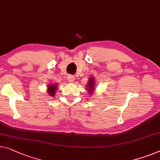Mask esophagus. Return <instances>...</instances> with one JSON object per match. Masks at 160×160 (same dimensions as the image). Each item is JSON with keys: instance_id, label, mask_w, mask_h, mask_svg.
I'll return each mask as SVG.
<instances>
[{"instance_id": "1", "label": "esophagus", "mask_w": 160, "mask_h": 160, "mask_svg": "<svg viewBox=\"0 0 160 160\" xmlns=\"http://www.w3.org/2000/svg\"><path fill=\"white\" fill-rule=\"evenodd\" d=\"M67 79H68L69 82H73V81L75 80V77L73 76L69 75L68 76V77H67Z\"/></svg>"}]
</instances>
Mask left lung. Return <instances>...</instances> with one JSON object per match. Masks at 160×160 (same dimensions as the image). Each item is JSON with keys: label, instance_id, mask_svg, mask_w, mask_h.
Here are the masks:
<instances>
[{"label": "left lung", "instance_id": "8db88e82", "mask_svg": "<svg viewBox=\"0 0 160 160\" xmlns=\"http://www.w3.org/2000/svg\"><path fill=\"white\" fill-rule=\"evenodd\" d=\"M94 76H90L89 78V80H88L87 82V90L88 91V94H92L94 93V89H95V81H94Z\"/></svg>", "mask_w": 160, "mask_h": 160}]
</instances>
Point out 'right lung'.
<instances>
[{"label":"right lung","mask_w":160,"mask_h":160,"mask_svg":"<svg viewBox=\"0 0 160 160\" xmlns=\"http://www.w3.org/2000/svg\"><path fill=\"white\" fill-rule=\"evenodd\" d=\"M58 89V84H50L48 85V94H49L50 97H54L55 94L56 93V90Z\"/></svg>","instance_id":"obj_1"}]
</instances>
